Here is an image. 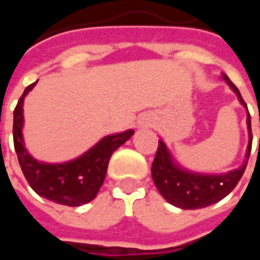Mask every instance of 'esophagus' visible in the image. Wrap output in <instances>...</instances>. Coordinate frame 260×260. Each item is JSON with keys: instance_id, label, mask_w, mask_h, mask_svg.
Segmentation results:
<instances>
[{"instance_id": "1", "label": "esophagus", "mask_w": 260, "mask_h": 260, "mask_svg": "<svg viewBox=\"0 0 260 260\" xmlns=\"http://www.w3.org/2000/svg\"><path fill=\"white\" fill-rule=\"evenodd\" d=\"M143 124H146V121H145V122H143Z\"/></svg>"}]
</instances>
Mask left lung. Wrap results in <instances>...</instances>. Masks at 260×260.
I'll list each match as a JSON object with an SVG mask.
<instances>
[{"label":"left lung","mask_w":260,"mask_h":260,"mask_svg":"<svg viewBox=\"0 0 260 260\" xmlns=\"http://www.w3.org/2000/svg\"><path fill=\"white\" fill-rule=\"evenodd\" d=\"M221 79L237 94L240 103L246 108V113H248L246 114V126H248L249 141L246 147L245 160L242 166H240L238 169L231 170L229 173H221V174L195 173V171L184 169L182 166L177 163L167 145L164 143L163 139H160L157 153L152 164V178L161 196L175 207L193 210V209L210 206L213 203L221 201L234 189L246 169V163H248L252 147L251 115L237 86L229 79V76L225 74L221 75Z\"/></svg>","instance_id":"1"}]
</instances>
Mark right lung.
I'll use <instances>...</instances> for the list:
<instances>
[{
	"mask_svg": "<svg viewBox=\"0 0 260 260\" xmlns=\"http://www.w3.org/2000/svg\"><path fill=\"white\" fill-rule=\"evenodd\" d=\"M25 89L14 111V145L20 169L37 195L65 206H80L93 201L100 191L110 157L121 145L134 135V129L104 136L79 157L64 163H44L31 156L23 141V102L36 86Z\"/></svg>",
	"mask_w": 260,
	"mask_h": 260,
	"instance_id": "right-lung-1",
	"label": "right lung"
}]
</instances>
